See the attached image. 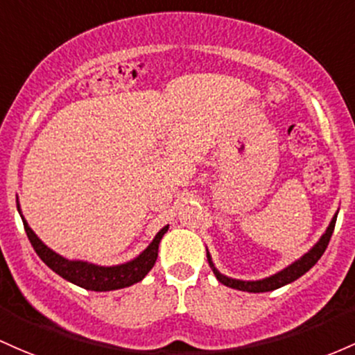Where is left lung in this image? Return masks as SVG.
Wrapping results in <instances>:
<instances>
[{
	"instance_id": "left-lung-1",
	"label": "left lung",
	"mask_w": 355,
	"mask_h": 355,
	"mask_svg": "<svg viewBox=\"0 0 355 355\" xmlns=\"http://www.w3.org/2000/svg\"><path fill=\"white\" fill-rule=\"evenodd\" d=\"M337 214H334L332 220H330L329 227L325 229V232L320 236V239L311 246L309 251L305 252L303 256H300L298 259H295L293 263L288 264L286 268L279 270L275 275L266 276V278H261V279H237V278H231V276H225L217 270L216 264H214L212 256L207 251V261H209V266L210 270L214 271L216 278L219 279L222 285L229 286V288H234V290H241V291H248V293H264V291H272V290H278V288L290 285L293 283L295 279H298L300 276L305 275L310 268L315 266L318 259L322 258V254L325 252L327 246H329V241L332 237L334 227H336V222H337Z\"/></svg>"
}]
</instances>
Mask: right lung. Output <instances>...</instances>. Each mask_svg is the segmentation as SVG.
<instances>
[{
    "instance_id": "add662e5",
    "label": "right lung",
    "mask_w": 355,
    "mask_h": 355,
    "mask_svg": "<svg viewBox=\"0 0 355 355\" xmlns=\"http://www.w3.org/2000/svg\"><path fill=\"white\" fill-rule=\"evenodd\" d=\"M17 207L19 217L23 220V225H25L26 236H28L30 243H32L35 252L40 256V259L44 261L50 270L55 271L58 276L73 283V285L91 291L121 290V288L131 286L135 283L141 282L150 272L151 268L155 266V261L158 258L159 241L168 231V225L159 229L157 236L153 237V241L136 258L126 261V263L112 264V266H101V264L89 263V261L83 259H67L53 251V249H50L40 237L35 234L33 229L30 227L28 222L23 217L18 200Z\"/></svg>"
}]
</instances>
